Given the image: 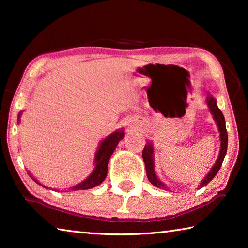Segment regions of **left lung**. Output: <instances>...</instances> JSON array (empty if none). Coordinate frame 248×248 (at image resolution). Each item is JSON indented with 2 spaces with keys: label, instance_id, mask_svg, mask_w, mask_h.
I'll list each match as a JSON object with an SVG mask.
<instances>
[{
  "label": "left lung",
  "instance_id": "obj_1",
  "mask_svg": "<svg viewBox=\"0 0 248 248\" xmlns=\"http://www.w3.org/2000/svg\"><path fill=\"white\" fill-rule=\"evenodd\" d=\"M207 105L210 109V112L213 116V119H215L216 124L217 125V129H219L220 132V141H221V145H220V152H219V156H217V162L215 163V165L212 166V169L210 170L207 176L202 179V182H200L198 189L200 188L204 187L205 185H208L209 182H211L213 177L217 174L220 167L223 163V159L225 157L226 154V150H228V132H226V128H225V119L224 116L222 114V111L219 109L217 105V100L213 97L211 94L207 95ZM142 157H143L144 164H145V170H146V176L150 180V183L154 185L155 187L161 188V189H165L169 190V187L166 185L161 182L159 178L157 177L156 173H155V164H154V149H153V144L151 142H148L145 144L143 152H142Z\"/></svg>",
  "mask_w": 248,
  "mask_h": 248
}]
</instances>
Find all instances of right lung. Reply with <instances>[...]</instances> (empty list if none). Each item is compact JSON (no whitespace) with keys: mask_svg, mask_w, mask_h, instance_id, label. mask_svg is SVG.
Returning a JSON list of instances; mask_svg holds the SVG:
<instances>
[{"mask_svg":"<svg viewBox=\"0 0 248 248\" xmlns=\"http://www.w3.org/2000/svg\"><path fill=\"white\" fill-rule=\"evenodd\" d=\"M20 116H22V111L18 114V118H17L18 123H19ZM124 129H119V130H116L115 132L109 134V136L105 138L104 140H102V142L99 143L98 150L96 151V153H95L94 170L92 171V174L86 179H84L83 182H81L78 185H75V186L71 188V190L77 191V190L91 189V188L98 186V185H100L104 182L105 178H106V176H107L109 158H110L111 154L114 153L116 146L118 145L119 142L124 139ZM31 178L35 180L37 184L41 185L39 182H37V180L33 177H31ZM41 186L45 188H48V187L44 186V185H41Z\"/></svg>","mask_w":248,"mask_h":248,"instance_id":"right-lung-1","label":"right lung"}]
</instances>
